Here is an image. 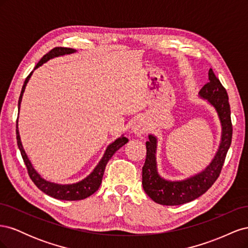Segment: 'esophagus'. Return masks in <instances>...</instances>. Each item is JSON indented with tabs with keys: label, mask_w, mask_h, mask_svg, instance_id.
<instances>
[{
	"label": "esophagus",
	"mask_w": 248,
	"mask_h": 248,
	"mask_svg": "<svg viewBox=\"0 0 248 248\" xmlns=\"http://www.w3.org/2000/svg\"><path fill=\"white\" fill-rule=\"evenodd\" d=\"M148 130V126H147V122L145 121V119L140 118L137 119L136 121L132 123L131 126V132L133 134H136L138 137H141L147 132Z\"/></svg>",
	"instance_id": "esophagus-1"
}]
</instances>
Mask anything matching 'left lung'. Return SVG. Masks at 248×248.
Returning a JSON list of instances; mask_svg holds the SVG:
<instances>
[{"mask_svg":"<svg viewBox=\"0 0 248 248\" xmlns=\"http://www.w3.org/2000/svg\"><path fill=\"white\" fill-rule=\"evenodd\" d=\"M199 96L213 107L219 119L221 136L218 149L211 162L202 171L186 179L172 181L159 174L156 157L158 139L150 133L149 140L146 141L147 157L142 167L141 183L148 197L157 204L177 206L198 199L213 185L221 171L232 142V127L228 93L212 69L209 70V82L201 89Z\"/></svg>","mask_w":248,"mask_h":248,"instance_id":"8db88e82","label":"left lung"}]
</instances>
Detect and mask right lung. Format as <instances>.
<instances>
[{"instance_id":"obj_1","label":"right lung","mask_w":248,"mask_h":248,"mask_svg":"<svg viewBox=\"0 0 248 248\" xmlns=\"http://www.w3.org/2000/svg\"><path fill=\"white\" fill-rule=\"evenodd\" d=\"M77 50L73 48H67V47H55L52 48L49 52L44 56L40 61L38 62L35 66V69L38 68V67L42 66L44 63H46L47 61H49L50 59H54L60 56H65V55H70L76 52ZM34 70L29 74V77L26 78L25 84L22 86L21 92H20V96L18 99V111L20 108V103L22 100V95H24L25 89L27 87L28 81L31 78L32 74L34 72ZM16 140H17V146L20 151L22 159H24V162L27 167L28 172L30 178L32 179V181L35 183V185L38 187V188L43 191L44 193H46L47 196L55 198L58 200H63V201H79V200H84L98 190L99 186L101 184L102 181V177H103V172H104V169L107 167V163L108 162V160L111 158V156L114 155L118 150L123 147L125 144L128 142V139L125 138L123 134L120 138H118L116 140H114L109 144L104 152L102 158L100 159V161L98 162V164L95 167V169L92 170L91 174L89 176H87L85 179L80 180V181L77 182V183H72V184H59V183H55V182H50L47 181L44 178L41 177V175L37 171L33 164L30 161L28 155L26 154V151L24 147H22L21 140H20V136H19V131H18V118L16 120Z\"/></svg>"}]
</instances>
